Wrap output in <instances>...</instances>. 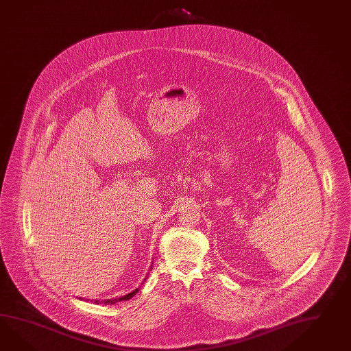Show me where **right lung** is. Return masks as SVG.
I'll list each match as a JSON object with an SVG mask.
<instances>
[{
  "label": "right lung",
  "mask_w": 351,
  "mask_h": 351,
  "mask_svg": "<svg viewBox=\"0 0 351 351\" xmlns=\"http://www.w3.org/2000/svg\"><path fill=\"white\" fill-rule=\"evenodd\" d=\"M152 267H153V265L150 266V270H152ZM147 276H149V274L146 275V278H145L144 281L147 279ZM138 290H140V288L135 289L132 293H128V294H126L125 297L116 298V299H107V300H95V303H97V304H100V303H104V304H116L117 302H122V300H128V299H131V298L134 297V295H136V294L138 293ZM79 299H82V298H79Z\"/></svg>",
  "instance_id": "right-lung-1"
}]
</instances>
